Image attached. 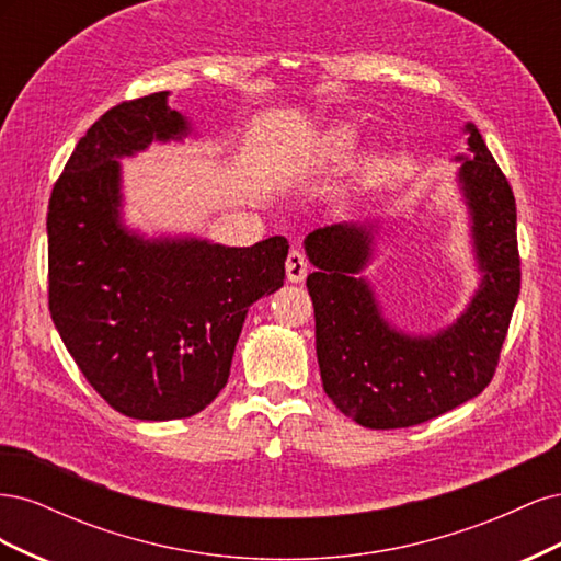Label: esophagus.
<instances>
[{"label": "esophagus", "instance_id": "34e87169", "mask_svg": "<svg viewBox=\"0 0 561 561\" xmlns=\"http://www.w3.org/2000/svg\"><path fill=\"white\" fill-rule=\"evenodd\" d=\"M307 271H309V264H307V257L299 250H290V254H287V262H285V276L290 283H301L304 278H307Z\"/></svg>", "mask_w": 561, "mask_h": 561}]
</instances>
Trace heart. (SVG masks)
Segmentation results:
<instances>
[{
    "label": "heart",
    "instance_id": "1",
    "mask_svg": "<svg viewBox=\"0 0 561 561\" xmlns=\"http://www.w3.org/2000/svg\"><path fill=\"white\" fill-rule=\"evenodd\" d=\"M353 140H355V130H353L348 124H336V126H332V128L328 130L325 138H322V142H320V154L325 157V159H332V161L342 159V157L346 154V151L351 149ZM371 163H375V159H371V157L365 159L363 171H369Z\"/></svg>",
    "mask_w": 561,
    "mask_h": 561
}]
</instances>
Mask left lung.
I'll return each mask as SVG.
<instances>
[{
	"label": "left lung",
	"mask_w": 561,
	"mask_h": 561,
	"mask_svg": "<svg viewBox=\"0 0 561 561\" xmlns=\"http://www.w3.org/2000/svg\"><path fill=\"white\" fill-rule=\"evenodd\" d=\"M468 157H456L458 184L472 219L482 283L456 322L433 336L388 325L375 293L355 274L371 257V225H332L307 236L313 274L316 353L328 398L365 428H410L480 396L494 377L519 295L517 206L511 182L480 130Z\"/></svg>",
	"instance_id": "obj_1"
}]
</instances>
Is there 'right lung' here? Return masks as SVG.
<instances>
[{"label": "right lung", "mask_w": 561, "mask_h": 561, "mask_svg": "<svg viewBox=\"0 0 561 561\" xmlns=\"http://www.w3.org/2000/svg\"><path fill=\"white\" fill-rule=\"evenodd\" d=\"M168 93L107 110L75 147L48 201V311L81 375L140 421L198 414L227 386L252 301L285 278L287 241L250 248L147 241L118 222L122 165L149 142L180 140Z\"/></svg>", "instance_id": "obj_1"}]
</instances>
